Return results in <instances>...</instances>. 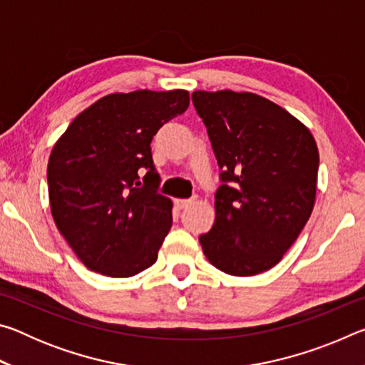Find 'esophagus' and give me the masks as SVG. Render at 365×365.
I'll use <instances>...</instances> for the list:
<instances>
[{"label": "esophagus", "mask_w": 365, "mask_h": 365, "mask_svg": "<svg viewBox=\"0 0 365 365\" xmlns=\"http://www.w3.org/2000/svg\"><path fill=\"white\" fill-rule=\"evenodd\" d=\"M191 202H193V200H175L174 201V205H175V207H178V209H185V207H188Z\"/></svg>", "instance_id": "1"}]
</instances>
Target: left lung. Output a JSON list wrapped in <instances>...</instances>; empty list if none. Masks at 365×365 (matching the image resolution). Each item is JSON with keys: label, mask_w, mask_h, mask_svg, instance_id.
Segmentation results:
<instances>
[{"label": "left lung", "mask_w": 365, "mask_h": 365, "mask_svg": "<svg viewBox=\"0 0 365 365\" xmlns=\"http://www.w3.org/2000/svg\"><path fill=\"white\" fill-rule=\"evenodd\" d=\"M222 169L215 220L201 235L215 269L262 274L282 261L316 202L319 150L301 120L250 91H193Z\"/></svg>", "instance_id": "left-lung-1"}]
</instances>
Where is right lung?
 <instances>
[{"label": "right lung", "mask_w": 365, "mask_h": 365, "mask_svg": "<svg viewBox=\"0 0 365 365\" xmlns=\"http://www.w3.org/2000/svg\"><path fill=\"white\" fill-rule=\"evenodd\" d=\"M188 104L187 90L110 93L54 143L46 170L51 215L85 267L123 279L156 262L172 201L156 191L151 140Z\"/></svg>", "instance_id": "add662e5"}]
</instances>
